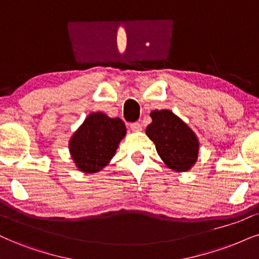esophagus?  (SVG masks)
<instances>
[{
	"instance_id": "esophagus-1",
	"label": "esophagus",
	"mask_w": 259,
	"mask_h": 259,
	"mask_svg": "<svg viewBox=\"0 0 259 259\" xmlns=\"http://www.w3.org/2000/svg\"><path fill=\"white\" fill-rule=\"evenodd\" d=\"M130 127L131 130L135 131V132H139V131H142V124H140V122H138V121H136V122H131Z\"/></svg>"
}]
</instances>
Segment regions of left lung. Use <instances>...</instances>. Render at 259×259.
<instances>
[{"instance_id":"8db88e82","label":"left lung","mask_w":259,"mask_h":259,"mask_svg":"<svg viewBox=\"0 0 259 259\" xmlns=\"http://www.w3.org/2000/svg\"><path fill=\"white\" fill-rule=\"evenodd\" d=\"M146 135L155 143L159 157L170 169L188 170L198 157L197 137L193 131L170 110H154Z\"/></svg>"}]
</instances>
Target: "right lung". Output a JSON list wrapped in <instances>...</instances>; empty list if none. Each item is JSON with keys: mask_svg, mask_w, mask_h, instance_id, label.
Here are the masks:
<instances>
[{"mask_svg": "<svg viewBox=\"0 0 259 259\" xmlns=\"http://www.w3.org/2000/svg\"><path fill=\"white\" fill-rule=\"evenodd\" d=\"M124 135L126 127L119 117L92 113L69 142L72 157L81 171L96 173L109 163Z\"/></svg>", "mask_w": 259, "mask_h": 259, "instance_id": "add662e5", "label": "right lung"}]
</instances>
